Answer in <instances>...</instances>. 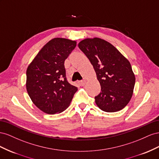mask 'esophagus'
<instances>
[{"mask_svg":"<svg viewBox=\"0 0 159 159\" xmlns=\"http://www.w3.org/2000/svg\"><path fill=\"white\" fill-rule=\"evenodd\" d=\"M79 84L81 85V86H84L85 84H86V80H81L79 82Z\"/></svg>","mask_w":159,"mask_h":159,"instance_id":"obj_1","label":"esophagus"}]
</instances>
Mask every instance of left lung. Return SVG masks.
<instances>
[{"label": "left lung", "instance_id": "left-lung-1", "mask_svg": "<svg viewBox=\"0 0 159 159\" xmlns=\"http://www.w3.org/2000/svg\"><path fill=\"white\" fill-rule=\"evenodd\" d=\"M79 48L93 66L101 92L95 102L102 111L114 112L124 108L130 101L135 84V75L129 60L107 40L87 38L79 43Z\"/></svg>", "mask_w": 159, "mask_h": 159}]
</instances>
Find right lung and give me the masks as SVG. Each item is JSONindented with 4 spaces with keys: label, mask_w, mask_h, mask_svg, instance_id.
I'll use <instances>...</instances> for the list:
<instances>
[{
    "label": "right lung",
    "mask_w": 159,
    "mask_h": 159,
    "mask_svg": "<svg viewBox=\"0 0 159 159\" xmlns=\"http://www.w3.org/2000/svg\"><path fill=\"white\" fill-rule=\"evenodd\" d=\"M76 45L75 40L54 38L40 49L27 68V93L44 113L58 114L65 111L78 90L66 80L64 65Z\"/></svg>",
    "instance_id": "right-lung-1"
}]
</instances>
